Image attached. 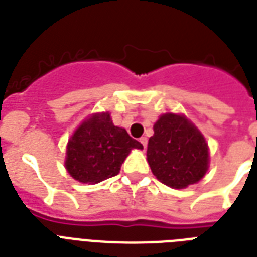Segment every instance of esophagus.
<instances>
[{
	"label": "esophagus",
	"instance_id": "1",
	"mask_svg": "<svg viewBox=\"0 0 257 257\" xmlns=\"http://www.w3.org/2000/svg\"><path fill=\"white\" fill-rule=\"evenodd\" d=\"M140 143H141V145L144 147V149H147V145H148V139H147V137H141Z\"/></svg>",
	"mask_w": 257,
	"mask_h": 257
}]
</instances>
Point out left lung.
Segmentation results:
<instances>
[{"instance_id":"1","label":"left lung","mask_w":257,"mask_h":257,"mask_svg":"<svg viewBox=\"0 0 257 257\" xmlns=\"http://www.w3.org/2000/svg\"><path fill=\"white\" fill-rule=\"evenodd\" d=\"M147 160L156 179L183 189L203 179L208 171V144L199 129L183 114L165 113L153 125Z\"/></svg>"}]
</instances>
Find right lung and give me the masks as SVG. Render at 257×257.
Instances as JSON below:
<instances>
[{"label":"right lung","instance_id":"right-lung-1","mask_svg":"<svg viewBox=\"0 0 257 257\" xmlns=\"http://www.w3.org/2000/svg\"><path fill=\"white\" fill-rule=\"evenodd\" d=\"M143 145L124 128L112 122L109 112L94 113L78 126L68 141L65 168L74 180L97 184L118 175L132 149Z\"/></svg>","mask_w":257,"mask_h":257}]
</instances>
